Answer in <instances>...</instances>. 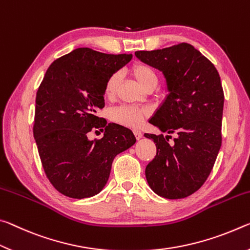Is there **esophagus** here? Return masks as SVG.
Segmentation results:
<instances>
[{"instance_id":"obj_1","label":"esophagus","mask_w":250,"mask_h":250,"mask_svg":"<svg viewBox=\"0 0 250 250\" xmlns=\"http://www.w3.org/2000/svg\"><path fill=\"white\" fill-rule=\"evenodd\" d=\"M134 135H135V137L137 138V140H140V138H142V136H143V133L138 129H134Z\"/></svg>"}]
</instances>
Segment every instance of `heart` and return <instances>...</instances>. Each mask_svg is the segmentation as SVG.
<instances>
[{
    "label": "heart",
    "instance_id": "obj_1",
    "mask_svg": "<svg viewBox=\"0 0 250 250\" xmlns=\"http://www.w3.org/2000/svg\"><path fill=\"white\" fill-rule=\"evenodd\" d=\"M130 73L134 79L138 82L143 88L146 91L149 88H154L157 84V74L155 69L150 65L146 63H135L130 67ZM121 76L118 73H113L108 76L104 85V94L107 98H113L117 92L120 85ZM150 110L148 107H140V106L122 105L114 108L110 113V118L126 127L136 128L142 125L147 117L149 116Z\"/></svg>",
    "mask_w": 250,
    "mask_h": 250
}]
</instances>
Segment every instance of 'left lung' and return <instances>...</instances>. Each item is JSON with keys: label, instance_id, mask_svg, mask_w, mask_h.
<instances>
[{"label": "left lung", "instance_id": "left-lung-1", "mask_svg": "<svg viewBox=\"0 0 250 250\" xmlns=\"http://www.w3.org/2000/svg\"><path fill=\"white\" fill-rule=\"evenodd\" d=\"M142 62L163 72L169 94L150 118L161 132L145 134L156 143L146 166L149 187L168 199L185 198L204 185L222 146L224 91L217 69L188 43L135 52Z\"/></svg>", "mask_w": 250, "mask_h": 250}]
</instances>
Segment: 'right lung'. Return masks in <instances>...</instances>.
Returning <instances> with one entry per match:
<instances>
[{
	"label": "right lung",
	"mask_w": 250,
	"mask_h": 250,
	"mask_svg": "<svg viewBox=\"0 0 250 250\" xmlns=\"http://www.w3.org/2000/svg\"><path fill=\"white\" fill-rule=\"evenodd\" d=\"M132 57L81 47L55 60L45 73L36 93L33 135L48 181L67 197L100 193L114 158L136 142L130 129L97 116L105 106L106 80ZM104 127L101 140H88L92 129Z\"/></svg>",
	"instance_id": "1"
}]
</instances>
